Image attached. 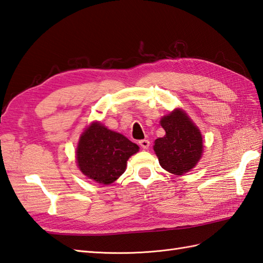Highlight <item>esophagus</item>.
Returning a JSON list of instances; mask_svg holds the SVG:
<instances>
[{
    "mask_svg": "<svg viewBox=\"0 0 263 263\" xmlns=\"http://www.w3.org/2000/svg\"><path fill=\"white\" fill-rule=\"evenodd\" d=\"M139 145L143 149H147L149 147V141L148 139H142V141H139Z\"/></svg>",
    "mask_w": 263,
    "mask_h": 263,
    "instance_id": "obj_1",
    "label": "esophagus"
}]
</instances>
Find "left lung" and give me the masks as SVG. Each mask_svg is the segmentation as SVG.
Listing matches in <instances>:
<instances>
[{"mask_svg": "<svg viewBox=\"0 0 263 263\" xmlns=\"http://www.w3.org/2000/svg\"><path fill=\"white\" fill-rule=\"evenodd\" d=\"M164 137L155 141L154 151L161 166L181 176L194 167L202 153V137L199 129L182 110L177 109L161 119Z\"/></svg>", "mask_w": 263, "mask_h": 263, "instance_id": "1", "label": "left lung"}]
</instances>
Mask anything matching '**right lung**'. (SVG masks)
<instances>
[{"label":"right lung","mask_w":263,"mask_h":263,"mask_svg":"<svg viewBox=\"0 0 263 263\" xmlns=\"http://www.w3.org/2000/svg\"><path fill=\"white\" fill-rule=\"evenodd\" d=\"M138 148L121 134L93 122L80 138L78 165L89 179L110 184L125 172L127 160L137 153Z\"/></svg>","instance_id":"obj_1"}]
</instances>
